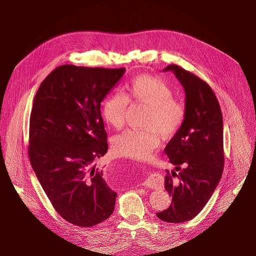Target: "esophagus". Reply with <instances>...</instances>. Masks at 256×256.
Segmentation results:
<instances>
[{"label": "esophagus", "instance_id": "obj_1", "mask_svg": "<svg viewBox=\"0 0 256 256\" xmlns=\"http://www.w3.org/2000/svg\"><path fill=\"white\" fill-rule=\"evenodd\" d=\"M142 186H144L146 188H150V189H152V190H158L162 188V182H160V178L156 176V174H152L150 178H147L142 184Z\"/></svg>", "mask_w": 256, "mask_h": 256}]
</instances>
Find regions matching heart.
Returning <instances> with one entry per match:
<instances>
[{
    "label": "heart",
    "mask_w": 256,
    "mask_h": 256,
    "mask_svg": "<svg viewBox=\"0 0 256 256\" xmlns=\"http://www.w3.org/2000/svg\"><path fill=\"white\" fill-rule=\"evenodd\" d=\"M172 89L160 78L141 74L132 78L126 94L116 92L102 104V116L114 128L124 124L128 102L147 106L143 130H126L115 136L112 148L115 154L135 160H144L158 145V135L163 139L176 136L186 119L184 104L174 98Z\"/></svg>",
    "instance_id": "b5f03b06"
}]
</instances>
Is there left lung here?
<instances>
[{
	"label": "left lung",
	"mask_w": 256,
	"mask_h": 256,
	"mask_svg": "<svg viewBox=\"0 0 256 256\" xmlns=\"http://www.w3.org/2000/svg\"><path fill=\"white\" fill-rule=\"evenodd\" d=\"M173 72L186 92V119L167 144L165 152L176 170L165 176L171 204L156 212L158 219L182 223L196 217L216 189L224 168L223 118L219 102L210 85L176 64Z\"/></svg>",
	"instance_id": "1"
}]
</instances>
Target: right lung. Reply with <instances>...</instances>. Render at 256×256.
I'll return each mask as SVG.
<instances>
[{
	"label": "right lung",
	"instance_id": "1",
	"mask_svg": "<svg viewBox=\"0 0 256 256\" xmlns=\"http://www.w3.org/2000/svg\"><path fill=\"white\" fill-rule=\"evenodd\" d=\"M126 68L61 65L38 88L30 115V163L60 216L80 227L109 218L117 193L94 163L108 152L100 102Z\"/></svg>",
	"mask_w": 256,
	"mask_h": 256
}]
</instances>
